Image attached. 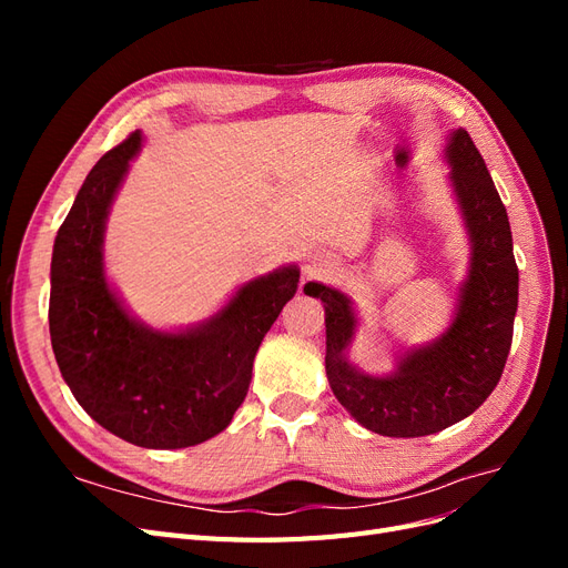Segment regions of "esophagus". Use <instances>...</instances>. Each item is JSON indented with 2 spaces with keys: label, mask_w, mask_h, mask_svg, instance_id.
<instances>
[{
  "label": "esophagus",
  "mask_w": 568,
  "mask_h": 568,
  "mask_svg": "<svg viewBox=\"0 0 568 568\" xmlns=\"http://www.w3.org/2000/svg\"><path fill=\"white\" fill-rule=\"evenodd\" d=\"M334 267H336V261H334L332 253L315 251V253L305 257L303 274H305V280H322L329 272H334Z\"/></svg>",
  "instance_id": "1"
}]
</instances>
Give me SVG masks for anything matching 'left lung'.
Returning a JSON list of instances; mask_svg holds the SVG:
<instances>
[{
	"mask_svg": "<svg viewBox=\"0 0 568 568\" xmlns=\"http://www.w3.org/2000/svg\"><path fill=\"white\" fill-rule=\"evenodd\" d=\"M448 180L469 236V267L448 329L426 346L405 348L395 369L367 374L348 351L357 329L353 301L338 288L307 282L324 303L326 379L338 403L374 434L417 438L438 434L486 403L507 363L519 305V267L505 203L467 130L445 144Z\"/></svg>",
	"mask_w": 568,
	"mask_h": 568,
	"instance_id": "1",
	"label": "left lung"
}]
</instances>
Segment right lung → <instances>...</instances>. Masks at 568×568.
<instances>
[{"label": "right lung", "mask_w": 568, "mask_h": 568, "mask_svg": "<svg viewBox=\"0 0 568 568\" xmlns=\"http://www.w3.org/2000/svg\"><path fill=\"white\" fill-rule=\"evenodd\" d=\"M140 149L136 130L101 156L63 220L51 253L49 334L63 382L97 424L140 448L178 450L230 426L301 270L282 265L242 284L215 315L178 332L136 320L106 277L104 232Z\"/></svg>", "instance_id": "obj_1"}]
</instances>
